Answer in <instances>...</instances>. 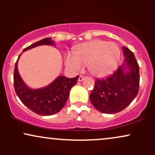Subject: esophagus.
I'll return each mask as SVG.
<instances>
[{
    "label": "esophagus",
    "instance_id": "esophagus-1",
    "mask_svg": "<svg viewBox=\"0 0 155 155\" xmlns=\"http://www.w3.org/2000/svg\"><path fill=\"white\" fill-rule=\"evenodd\" d=\"M84 79V76H82V75H80L79 77V79H78V81H79L80 82V81H82Z\"/></svg>",
    "mask_w": 155,
    "mask_h": 155
}]
</instances>
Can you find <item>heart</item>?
<instances>
[{
    "label": "heart",
    "mask_w": 155,
    "mask_h": 155,
    "mask_svg": "<svg viewBox=\"0 0 155 155\" xmlns=\"http://www.w3.org/2000/svg\"><path fill=\"white\" fill-rule=\"evenodd\" d=\"M120 58L117 44L102 40H94L78 45L74 54H67L65 65L73 72H79L88 65L92 75L104 77L116 68Z\"/></svg>",
    "instance_id": "obj_1"
}]
</instances>
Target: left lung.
Returning <instances> with one entry per match:
<instances>
[{
	"label": "left lung",
	"instance_id": "8db88e82",
	"mask_svg": "<svg viewBox=\"0 0 155 155\" xmlns=\"http://www.w3.org/2000/svg\"><path fill=\"white\" fill-rule=\"evenodd\" d=\"M124 63L111 75L96 79L90 95L92 106L104 114L118 113L134 100L139 87V66L135 55L128 48L122 47Z\"/></svg>",
	"mask_w": 155,
	"mask_h": 155
}]
</instances>
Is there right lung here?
I'll return each instance as SVG.
<instances>
[{
	"label": "right lung",
	"mask_w": 155,
	"mask_h": 155,
	"mask_svg": "<svg viewBox=\"0 0 155 155\" xmlns=\"http://www.w3.org/2000/svg\"><path fill=\"white\" fill-rule=\"evenodd\" d=\"M42 45L54 46V42L51 38L41 39L26 47L23 51ZM20 55L15 63L14 72V85L19 98L25 106L37 114L50 116L59 112L66 104L71 89L77 82L79 76L71 79L59 76L47 87L38 89L30 88L21 78L17 68Z\"/></svg>",
	"instance_id": "obj_1"
}]
</instances>
